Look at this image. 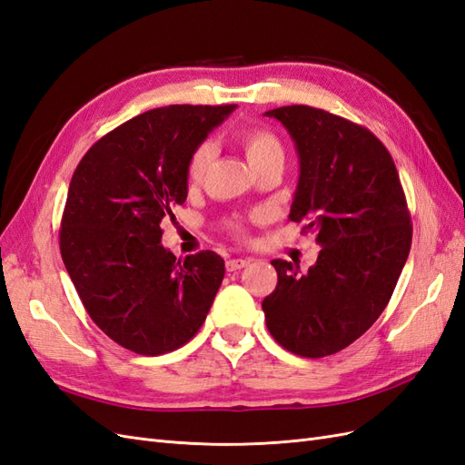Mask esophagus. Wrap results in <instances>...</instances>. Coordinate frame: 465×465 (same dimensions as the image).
Masks as SVG:
<instances>
[{"label": "esophagus", "mask_w": 465, "mask_h": 465, "mask_svg": "<svg viewBox=\"0 0 465 465\" xmlns=\"http://www.w3.org/2000/svg\"><path fill=\"white\" fill-rule=\"evenodd\" d=\"M248 263H250V260H244V258H231V260H227V270L238 272V270H242V267H246Z\"/></svg>", "instance_id": "1"}]
</instances>
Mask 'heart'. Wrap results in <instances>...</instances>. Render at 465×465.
I'll list each match as a JSON object with an SVG mask.
<instances>
[{
  "instance_id": "heart-1",
  "label": "heart",
  "mask_w": 465,
  "mask_h": 465,
  "mask_svg": "<svg viewBox=\"0 0 465 465\" xmlns=\"http://www.w3.org/2000/svg\"><path fill=\"white\" fill-rule=\"evenodd\" d=\"M244 149L248 154V161L254 168H260L262 164L275 159H283L285 154L283 145H281L277 135L267 130H254L246 134ZM213 159H215V145L211 142H203L193 149L186 168V174L192 184H198V182L203 180L207 168Z\"/></svg>"
}]
</instances>
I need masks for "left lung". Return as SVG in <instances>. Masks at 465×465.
<instances>
[{
    "label": "left lung",
    "mask_w": 465,
    "mask_h": 465,
    "mask_svg": "<svg viewBox=\"0 0 465 465\" xmlns=\"http://www.w3.org/2000/svg\"><path fill=\"white\" fill-rule=\"evenodd\" d=\"M297 147L301 174L289 219L320 244L306 273L273 260L277 287L262 302L267 330L294 355L320 359L367 331L386 304L411 248V219L391 154L380 139L326 110H267Z\"/></svg>",
    "instance_id": "obj_1"
}]
</instances>
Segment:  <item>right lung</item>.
Masks as SVG:
<instances>
[{
  "label": "right lung",
  "instance_id": "obj_1",
  "mask_svg": "<svg viewBox=\"0 0 465 465\" xmlns=\"http://www.w3.org/2000/svg\"><path fill=\"white\" fill-rule=\"evenodd\" d=\"M236 104L143 112L85 153L67 190L60 252L79 299L112 341L163 355L198 333L224 277L215 252L176 260L161 224L188 198V161Z\"/></svg>",
  "mask_w": 465,
  "mask_h": 465
}]
</instances>
